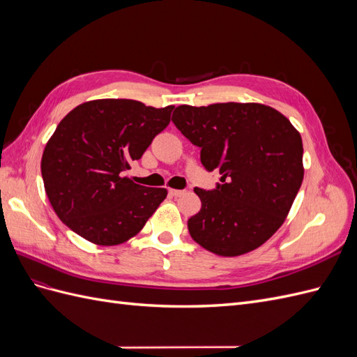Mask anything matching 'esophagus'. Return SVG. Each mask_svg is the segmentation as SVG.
<instances>
[{"label":"esophagus","mask_w":357,"mask_h":357,"mask_svg":"<svg viewBox=\"0 0 357 357\" xmlns=\"http://www.w3.org/2000/svg\"><path fill=\"white\" fill-rule=\"evenodd\" d=\"M168 193L171 197H181V195H185V190H178V189H169L168 190Z\"/></svg>","instance_id":"34e87169"}]
</instances>
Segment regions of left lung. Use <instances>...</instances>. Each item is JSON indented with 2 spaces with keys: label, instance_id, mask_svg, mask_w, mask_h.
<instances>
[{
  "label": "left lung",
  "instance_id": "obj_1",
  "mask_svg": "<svg viewBox=\"0 0 357 357\" xmlns=\"http://www.w3.org/2000/svg\"><path fill=\"white\" fill-rule=\"evenodd\" d=\"M172 122L222 185L195 188L201 210L188 220L205 250L234 257L255 250L286 220L304 178L302 138L289 119L257 102L178 105Z\"/></svg>",
  "mask_w": 357,
  "mask_h": 357
}]
</instances>
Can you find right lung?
<instances>
[{
    "mask_svg": "<svg viewBox=\"0 0 357 357\" xmlns=\"http://www.w3.org/2000/svg\"><path fill=\"white\" fill-rule=\"evenodd\" d=\"M172 109L93 100L62 119L43 152L41 176L53 210L71 231L93 244L117 245L143 229L168 192L137 185L123 172L168 126Z\"/></svg>",
    "mask_w": 357,
    "mask_h": 357,
    "instance_id": "obj_1",
    "label": "right lung"
}]
</instances>
